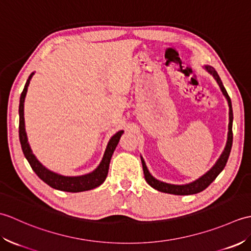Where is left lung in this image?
I'll return each mask as SVG.
<instances>
[{"label": "left lung", "mask_w": 251, "mask_h": 251, "mask_svg": "<svg viewBox=\"0 0 251 251\" xmlns=\"http://www.w3.org/2000/svg\"><path fill=\"white\" fill-rule=\"evenodd\" d=\"M204 68L206 69V71L208 73H210L211 75L215 77L218 85H219L222 94L225 95V97L226 98L227 103H228V131H227V140H226V148H225V150H223L220 157L218 158V161L216 162V164L212 166V168L210 170H208V172L204 176H201V178L193 181V182L188 183V184H182V185L166 183V182H163V181H159V180L154 178L153 176L150 174V172L148 170L147 165L145 163V159H143L141 156V163H142L143 174H145L146 181L149 183V185H151L153 189H155L159 192H164V193L175 194V195H191V194L200 193V192L204 191L207 186L209 185L212 181H214L218 177V175H219L223 170V168L226 167L228 156H230V152H231L232 143H233V132H232L233 110H232L231 98L228 97L226 90L221 82V78L219 75H218V73L215 69L210 66H205Z\"/></svg>", "instance_id": "8db88e82"}]
</instances>
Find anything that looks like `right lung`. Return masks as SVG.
Segmentation results:
<instances>
[{
    "mask_svg": "<svg viewBox=\"0 0 251 251\" xmlns=\"http://www.w3.org/2000/svg\"><path fill=\"white\" fill-rule=\"evenodd\" d=\"M34 73H31L29 78L26 79V83L25 85V88L20 96V102H19V139L21 143V149L29 162L31 168L33 172L37 175L41 180H43L46 184L51 186L52 189L65 191V192H72V193H76V192H83L88 191L97 188L100 184L104 182V180L108 176L110 161L113 154L117 143L120 141V138L123 135V130L117 131L116 134L111 138L108 146H106L104 155L102 157V161L99 164V166L96 168L94 172L89 173L84 176H77V177H67V176H62L59 174H56L51 170L47 169L43 166L39 159L35 157V155L32 153L31 148L29 146L28 138H26L25 128V117H24V105H25V98L26 92H28V86L30 81Z\"/></svg>",
    "mask_w": 251,
    "mask_h": 251,
    "instance_id": "right-lung-1",
    "label": "right lung"
}]
</instances>
